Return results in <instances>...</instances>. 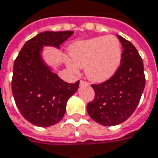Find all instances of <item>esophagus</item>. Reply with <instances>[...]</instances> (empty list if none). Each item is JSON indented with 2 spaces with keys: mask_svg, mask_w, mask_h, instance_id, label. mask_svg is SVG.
Wrapping results in <instances>:
<instances>
[{
  "mask_svg": "<svg viewBox=\"0 0 158 158\" xmlns=\"http://www.w3.org/2000/svg\"><path fill=\"white\" fill-rule=\"evenodd\" d=\"M79 84H80V85H88L87 82H86V81H84V80H80Z\"/></svg>",
  "mask_w": 158,
  "mask_h": 158,
  "instance_id": "obj_1",
  "label": "esophagus"
}]
</instances>
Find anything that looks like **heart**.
I'll list each match as a JSON object with an SVG mask.
<instances>
[{"instance_id":"obj_1","label":"heart","mask_w":158,"mask_h":158,"mask_svg":"<svg viewBox=\"0 0 158 158\" xmlns=\"http://www.w3.org/2000/svg\"><path fill=\"white\" fill-rule=\"evenodd\" d=\"M72 62L67 65L73 72L84 68L93 82L100 83L112 77L119 67L123 50L115 36H100L73 43L69 49Z\"/></svg>"}]
</instances>
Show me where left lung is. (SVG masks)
<instances>
[{"label": "left lung", "mask_w": 158, "mask_h": 158, "mask_svg": "<svg viewBox=\"0 0 158 158\" xmlns=\"http://www.w3.org/2000/svg\"><path fill=\"white\" fill-rule=\"evenodd\" d=\"M123 47L119 67L114 75L101 84L92 85L95 98L87 105L89 116L105 126L117 125L135 111L145 85L143 63L131 42L118 35Z\"/></svg>", "instance_id": "1"}]
</instances>
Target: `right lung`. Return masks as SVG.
Segmentation results:
<instances>
[{
  "instance_id": "add662e5",
  "label": "right lung",
  "mask_w": 158,
  "mask_h": 158,
  "mask_svg": "<svg viewBox=\"0 0 158 158\" xmlns=\"http://www.w3.org/2000/svg\"><path fill=\"white\" fill-rule=\"evenodd\" d=\"M73 31H45L27 40L15 60L12 93L18 109L31 124L49 127L60 122L66 102L74 94L79 81L65 82L48 66L41 56L43 47L60 48Z\"/></svg>"
}]
</instances>
